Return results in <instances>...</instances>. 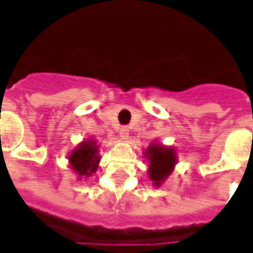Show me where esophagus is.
I'll list each match as a JSON object with an SVG mask.
<instances>
[{"instance_id": "esophagus-1", "label": "esophagus", "mask_w": 253, "mask_h": 253, "mask_svg": "<svg viewBox=\"0 0 253 253\" xmlns=\"http://www.w3.org/2000/svg\"><path fill=\"white\" fill-rule=\"evenodd\" d=\"M129 136V128L128 126H121L120 128V137L123 138H128Z\"/></svg>"}]
</instances>
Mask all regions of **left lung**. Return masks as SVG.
<instances>
[{
	"mask_svg": "<svg viewBox=\"0 0 253 253\" xmlns=\"http://www.w3.org/2000/svg\"><path fill=\"white\" fill-rule=\"evenodd\" d=\"M146 152V157L150 161L149 175L154 185L158 186L171 173L175 165V156L171 149L164 148L160 145H152Z\"/></svg>",
	"mask_w": 253,
	"mask_h": 253,
	"instance_id": "left-lung-1",
	"label": "left lung"
}]
</instances>
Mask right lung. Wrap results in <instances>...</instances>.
I'll return each instance as SVG.
<instances>
[{
    "mask_svg": "<svg viewBox=\"0 0 253 253\" xmlns=\"http://www.w3.org/2000/svg\"><path fill=\"white\" fill-rule=\"evenodd\" d=\"M72 169L79 174L80 177H88L92 173H95L99 164L97 157V149L95 142H83L79 148L72 152L70 156Z\"/></svg>",
    "mask_w": 253,
    "mask_h": 253,
    "instance_id": "add662e5",
    "label": "right lung"
}]
</instances>
